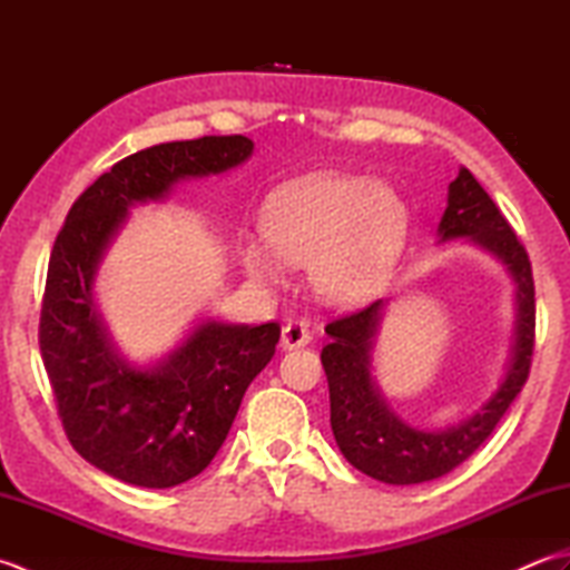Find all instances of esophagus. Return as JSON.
Wrapping results in <instances>:
<instances>
[{"instance_id": "1", "label": "esophagus", "mask_w": 570, "mask_h": 570, "mask_svg": "<svg viewBox=\"0 0 570 570\" xmlns=\"http://www.w3.org/2000/svg\"><path fill=\"white\" fill-rule=\"evenodd\" d=\"M308 343H311V333H308V325L304 321H288L282 328V347L284 350L304 347Z\"/></svg>"}]
</instances>
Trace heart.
Instances as JSON below:
<instances>
[{
  "label": "heart",
  "instance_id": "obj_1",
  "mask_svg": "<svg viewBox=\"0 0 570 570\" xmlns=\"http://www.w3.org/2000/svg\"><path fill=\"white\" fill-rule=\"evenodd\" d=\"M409 213L390 186L367 176L311 174L269 193L262 235L239 247L245 269L278 284L284 262L308 264L316 292L331 304H360L392 274L406 237Z\"/></svg>",
  "mask_w": 570,
  "mask_h": 570
}]
</instances>
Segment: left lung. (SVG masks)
<instances>
[{
	"label": "left lung",
	"instance_id": "1",
	"mask_svg": "<svg viewBox=\"0 0 570 570\" xmlns=\"http://www.w3.org/2000/svg\"><path fill=\"white\" fill-rule=\"evenodd\" d=\"M468 237L494 254L517 286V323L507 374L480 411L443 431L409 426L386 406L372 380V347L386 301H374L325 325L331 343L321 362L331 390V426L335 443L365 475L386 485H419L445 475L488 441L504 411L522 392L534 355L537 301L531 262L498 205L463 166L448 186V208L439 225V242Z\"/></svg>",
	"mask_w": 570,
	"mask_h": 570
}]
</instances>
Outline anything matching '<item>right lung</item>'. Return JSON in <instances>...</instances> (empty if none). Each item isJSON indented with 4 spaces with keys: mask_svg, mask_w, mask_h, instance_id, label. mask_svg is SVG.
I'll use <instances>...</instances> for the list:
<instances>
[{
    "mask_svg": "<svg viewBox=\"0 0 570 570\" xmlns=\"http://www.w3.org/2000/svg\"><path fill=\"white\" fill-rule=\"evenodd\" d=\"M252 149V139L233 135L131 154L72 203L56 237L39 345L58 416L90 465L129 485L174 488L210 465L282 328L203 321L174 353L135 367L95 306V274L131 205L166 198L178 180L225 174Z\"/></svg>",
    "mask_w": 570,
    "mask_h": 570,
    "instance_id": "obj_1",
    "label": "right lung"
}]
</instances>
